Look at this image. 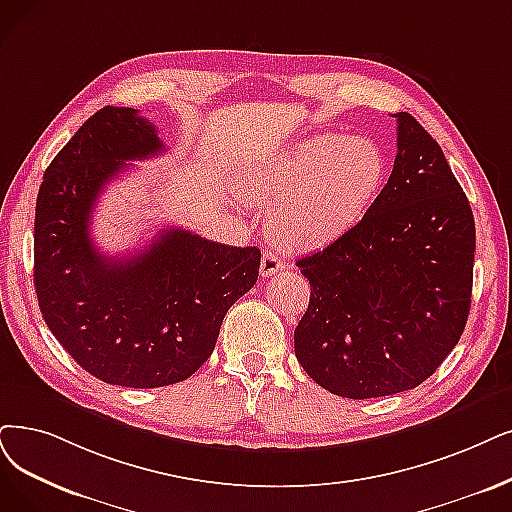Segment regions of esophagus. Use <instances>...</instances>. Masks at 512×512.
<instances>
[{
	"instance_id": "34e87169",
	"label": "esophagus",
	"mask_w": 512,
	"mask_h": 512,
	"mask_svg": "<svg viewBox=\"0 0 512 512\" xmlns=\"http://www.w3.org/2000/svg\"><path fill=\"white\" fill-rule=\"evenodd\" d=\"M285 269V262L277 256V254H273V252H269V250H264L262 252V258H260V275L267 279V277H273L275 273H279V271H283Z\"/></svg>"
}]
</instances>
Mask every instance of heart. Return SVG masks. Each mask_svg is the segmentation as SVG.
I'll use <instances>...</instances> for the list:
<instances>
[{"mask_svg":"<svg viewBox=\"0 0 512 512\" xmlns=\"http://www.w3.org/2000/svg\"><path fill=\"white\" fill-rule=\"evenodd\" d=\"M384 172V155L372 140L321 134L245 166L237 189L243 201L269 210L267 229L277 243L319 250L361 220Z\"/></svg>","mask_w":512,"mask_h":512,"instance_id":"1","label":"heart"}]
</instances>
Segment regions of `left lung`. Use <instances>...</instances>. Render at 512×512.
<instances>
[{
  "label": "left lung",
  "mask_w": 512,
  "mask_h": 512,
  "mask_svg": "<svg viewBox=\"0 0 512 512\" xmlns=\"http://www.w3.org/2000/svg\"><path fill=\"white\" fill-rule=\"evenodd\" d=\"M397 117L391 176L365 216L296 262L311 283L294 351L325 391L372 399L410 391L458 344L470 309L475 218L437 145Z\"/></svg>",
  "instance_id": "left-lung-1"
}]
</instances>
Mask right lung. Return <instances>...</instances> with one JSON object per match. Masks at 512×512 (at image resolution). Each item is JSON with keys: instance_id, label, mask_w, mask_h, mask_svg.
I'll use <instances>...</instances> for the list:
<instances>
[{"instance_id": "add662e5", "label": "right lung", "mask_w": 512, "mask_h": 512, "mask_svg": "<svg viewBox=\"0 0 512 512\" xmlns=\"http://www.w3.org/2000/svg\"><path fill=\"white\" fill-rule=\"evenodd\" d=\"M157 153L163 142L149 119L128 107L100 109L52 159L35 203L33 279L48 327L88 374L130 388L193 376L260 269L258 248L174 227L132 256L96 250L98 195L130 161Z\"/></svg>"}]
</instances>
